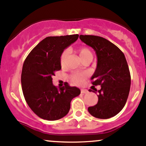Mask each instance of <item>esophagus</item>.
<instances>
[{
	"mask_svg": "<svg viewBox=\"0 0 146 146\" xmlns=\"http://www.w3.org/2000/svg\"><path fill=\"white\" fill-rule=\"evenodd\" d=\"M81 93H82V94H86L88 93V90L86 89H82L81 90Z\"/></svg>",
	"mask_w": 146,
	"mask_h": 146,
	"instance_id": "1",
	"label": "esophagus"
}]
</instances>
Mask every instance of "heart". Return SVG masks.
<instances>
[{"instance_id":"b5f03b06","label":"heart","mask_w":146,"mask_h":146,"mask_svg":"<svg viewBox=\"0 0 146 146\" xmlns=\"http://www.w3.org/2000/svg\"><path fill=\"white\" fill-rule=\"evenodd\" d=\"M67 54H68V51L67 50H64L61 53L60 57V64L62 66L64 64ZM79 54L81 59L86 56H88V55H92L91 51L88 48H81L79 50ZM86 77V75L84 73H74L70 76V79L74 84L79 85V84H81L83 82V81Z\"/></svg>"}]
</instances>
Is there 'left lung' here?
Segmentation results:
<instances>
[{"label": "left lung", "mask_w": 146, "mask_h": 146, "mask_svg": "<svg viewBox=\"0 0 146 146\" xmlns=\"http://www.w3.org/2000/svg\"><path fill=\"white\" fill-rule=\"evenodd\" d=\"M79 38L96 51L97 67L91 80L94 86L100 85L97 91L98 101L89 107L88 112L99 119H108L117 115L123 109L128 98L131 86V75L124 53L121 50L103 37L80 35Z\"/></svg>", "instance_id": "8db88e82"}]
</instances>
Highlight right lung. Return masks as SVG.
I'll return each instance as SVG.
<instances>
[{
  "mask_svg": "<svg viewBox=\"0 0 146 146\" xmlns=\"http://www.w3.org/2000/svg\"><path fill=\"white\" fill-rule=\"evenodd\" d=\"M79 38L78 34L46 37L29 52L22 67L21 83L31 110L43 119L58 120L69 112L70 103L80 94L79 88L52 84L54 72L61 70L60 57Z\"/></svg>",
  "mask_w": 146,
  "mask_h": 146,
  "instance_id": "obj_1",
  "label": "right lung"
}]
</instances>
